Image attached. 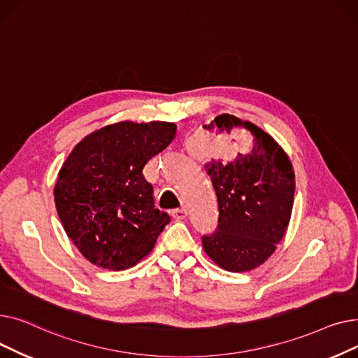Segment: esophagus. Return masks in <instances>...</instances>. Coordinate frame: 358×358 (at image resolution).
I'll use <instances>...</instances> for the list:
<instances>
[{"instance_id":"obj_1","label":"esophagus","mask_w":358,"mask_h":358,"mask_svg":"<svg viewBox=\"0 0 358 358\" xmlns=\"http://www.w3.org/2000/svg\"><path fill=\"white\" fill-rule=\"evenodd\" d=\"M171 216L177 220H182L187 217V210L185 209H174V210H171Z\"/></svg>"}]
</instances>
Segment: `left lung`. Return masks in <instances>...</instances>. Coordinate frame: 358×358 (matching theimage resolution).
<instances>
[{
    "mask_svg": "<svg viewBox=\"0 0 358 358\" xmlns=\"http://www.w3.org/2000/svg\"><path fill=\"white\" fill-rule=\"evenodd\" d=\"M216 134L248 130L252 146L234 161L204 164L219 203L216 231L203 235V247L219 267L234 273L262 264L285 236L294 199L293 166L283 149L264 130L232 115L206 126Z\"/></svg>",
    "mask_w": 358,
    "mask_h": 358,
    "instance_id": "1",
    "label": "left lung"
}]
</instances>
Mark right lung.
Listing matches in <instances>:
<instances>
[{"mask_svg":"<svg viewBox=\"0 0 358 358\" xmlns=\"http://www.w3.org/2000/svg\"><path fill=\"white\" fill-rule=\"evenodd\" d=\"M176 131L168 122H120L84 138L66 158L55 185L56 210L92 264L120 271L152 251L171 217L155 208L142 171Z\"/></svg>","mask_w":358,"mask_h":358,"instance_id":"add662e5","label":"right lung"}]
</instances>
